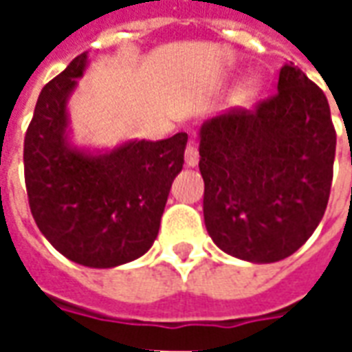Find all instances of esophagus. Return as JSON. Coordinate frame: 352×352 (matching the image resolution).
Wrapping results in <instances>:
<instances>
[{"instance_id": "34e87169", "label": "esophagus", "mask_w": 352, "mask_h": 352, "mask_svg": "<svg viewBox=\"0 0 352 352\" xmlns=\"http://www.w3.org/2000/svg\"><path fill=\"white\" fill-rule=\"evenodd\" d=\"M184 162H186V166H188V168H196V166H198L199 153L194 143H190V145L186 146V153H184Z\"/></svg>"}]
</instances>
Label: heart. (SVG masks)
<instances>
[{
	"instance_id": "obj_1",
	"label": "heart",
	"mask_w": 352,
	"mask_h": 352,
	"mask_svg": "<svg viewBox=\"0 0 352 352\" xmlns=\"http://www.w3.org/2000/svg\"><path fill=\"white\" fill-rule=\"evenodd\" d=\"M260 88H262V85L256 77H247L232 90L228 105L232 109H249L254 103V100L258 98Z\"/></svg>"
}]
</instances>
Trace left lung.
<instances>
[{
	"mask_svg": "<svg viewBox=\"0 0 352 352\" xmlns=\"http://www.w3.org/2000/svg\"><path fill=\"white\" fill-rule=\"evenodd\" d=\"M198 135L214 245L252 264L298 251L322 221L332 186L336 130L324 92L283 65L273 98L206 120Z\"/></svg>",
	"mask_w": 352,
	"mask_h": 352,
	"instance_id": "8db88e82",
	"label": "left lung"
}]
</instances>
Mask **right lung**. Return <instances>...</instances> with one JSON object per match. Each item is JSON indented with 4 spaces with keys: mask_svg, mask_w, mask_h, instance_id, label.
I'll use <instances>...</instances> for the list:
<instances>
[{
    "mask_svg": "<svg viewBox=\"0 0 352 352\" xmlns=\"http://www.w3.org/2000/svg\"><path fill=\"white\" fill-rule=\"evenodd\" d=\"M87 67L82 52L39 94L24 139V177L47 241L75 264L105 270L153 247L188 135L128 139L113 148L75 145L67 105Z\"/></svg>",
    "mask_w": 352,
    "mask_h": 352,
    "instance_id": "1",
    "label": "right lung"
}]
</instances>
